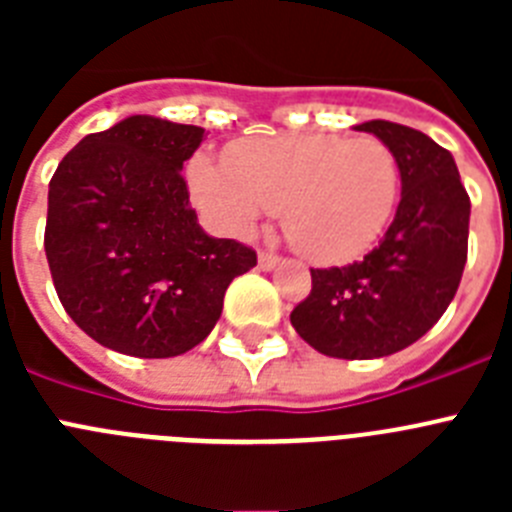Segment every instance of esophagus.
I'll return each mask as SVG.
<instances>
[{"label": "esophagus", "mask_w": 512, "mask_h": 512, "mask_svg": "<svg viewBox=\"0 0 512 512\" xmlns=\"http://www.w3.org/2000/svg\"><path fill=\"white\" fill-rule=\"evenodd\" d=\"M279 256L277 253H271V251H259V269H264V271H271L274 269V266L279 264Z\"/></svg>", "instance_id": "34e87169"}]
</instances>
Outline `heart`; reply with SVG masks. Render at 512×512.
<instances>
[{
    "instance_id": "obj_1",
    "label": "heart",
    "mask_w": 512,
    "mask_h": 512,
    "mask_svg": "<svg viewBox=\"0 0 512 512\" xmlns=\"http://www.w3.org/2000/svg\"><path fill=\"white\" fill-rule=\"evenodd\" d=\"M187 176L202 210L233 233H248L266 212L282 210L287 241L315 264L364 256L400 200V164L377 138H248L225 151L223 166L197 156Z\"/></svg>"
}]
</instances>
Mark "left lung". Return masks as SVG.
Instances as JSON below:
<instances>
[{"instance_id":"1","label":"left lung","mask_w":512,"mask_h":512,"mask_svg":"<svg viewBox=\"0 0 512 512\" xmlns=\"http://www.w3.org/2000/svg\"><path fill=\"white\" fill-rule=\"evenodd\" d=\"M400 164L395 220L364 261L310 269V295L289 320L302 341L333 359H382L438 323L459 289L469 243V194L456 161L420 130L369 120Z\"/></svg>"}]
</instances>
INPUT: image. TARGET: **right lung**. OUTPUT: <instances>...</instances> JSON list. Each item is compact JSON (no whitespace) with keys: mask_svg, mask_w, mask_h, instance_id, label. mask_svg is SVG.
I'll return each mask as SVG.
<instances>
[{"mask_svg":"<svg viewBox=\"0 0 512 512\" xmlns=\"http://www.w3.org/2000/svg\"><path fill=\"white\" fill-rule=\"evenodd\" d=\"M205 128L133 115L79 140L48 184L45 256L58 300L102 346L169 359L205 341L256 251L212 238L184 161Z\"/></svg>","mask_w":512,"mask_h":512,"instance_id":"right-lung-1","label":"right lung"}]
</instances>
